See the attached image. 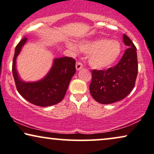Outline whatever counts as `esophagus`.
<instances>
[{"mask_svg": "<svg viewBox=\"0 0 154 154\" xmlns=\"http://www.w3.org/2000/svg\"><path fill=\"white\" fill-rule=\"evenodd\" d=\"M82 67H83V65L81 63H79V62H77V63H76V69H77V71L80 70V69Z\"/></svg>", "mask_w": 154, "mask_h": 154, "instance_id": "obj_1", "label": "esophagus"}]
</instances>
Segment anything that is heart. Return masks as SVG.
Masks as SVG:
<instances>
[{
	"label": "heart",
	"instance_id": "b5f03b06",
	"mask_svg": "<svg viewBox=\"0 0 154 154\" xmlns=\"http://www.w3.org/2000/svg\"><path fill=\"white\" fill-rule=\"evenodd\" d=\"M67 45L72 51L77 52L75 45L67 42ZM81 51L88 54V63L94 69H104L113 65L119 57L122 46L116 40L100 38L89 41H83L79 44Z\"/></svg>",
	"mask_w": 154,
	"mask_h": 154
}]
</instances>
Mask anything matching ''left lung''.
Here are the masks:
<instances>
[{"mask_svg": "<svg viewBox=\"0 0 154 154\" xmlns=\"http://www.w3.org/2000/svg\"><path fill=\"white\" fill-rule=\"evenodd\" d=\"M123 42L128 48L117 65L106 70L91 71L89 91L94 100L101 104H109L123 100L135 85L138 74L137 48L125 34Z\"/></svg>", "mask_w": 154, "mask_h": 154, "instance_id": "1", "label": "left lung"}]
</instances>
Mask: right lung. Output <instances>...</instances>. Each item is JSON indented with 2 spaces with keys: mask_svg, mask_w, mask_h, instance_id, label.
<instances>
[{
  "mask_svg": "<svg viewBox=\"0 0 154 154\" xmlns=\"http://www.w3.org/2000/svg\"><path fill=\"white\" fill-rule=\"evenodd\" d=\"M28 38L21 40L15 50L13 75L20 94L29 102L39 106H50L61 102L75 75V60L72 57L54 58L50 69L43 78L35 82L23 81L16 69V59Z\"/></svg>",
  "mask_w": 154,
  "mask_h": 154,
  "instance_id": "1",
  "label": "right lung"
}]
</instances>
